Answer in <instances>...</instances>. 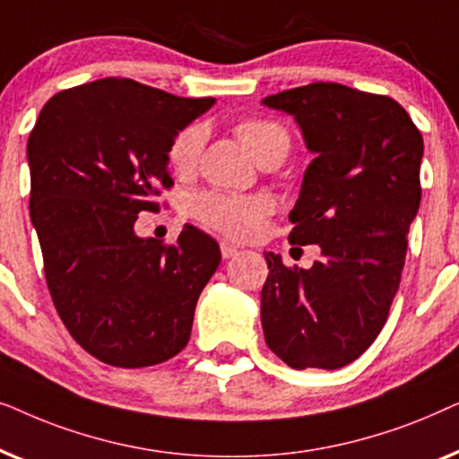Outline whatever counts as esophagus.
<instances>
[{
    "instance_id": "obj_1",
    "label": "esophagus",
    "mask_w": 459,
    "mask_h": 459,
    "mask_svg": "<svg viewBox=\"0 0 459 459\" xmlns=\"http://www.w3.org/2000/svg\"><path fill=\"white\" fill-rule=\"evenodd\" d=\"M221 255H223V259H231V256L238 255V248L230 242H221Z\"/></svg>"
}]
</instances>
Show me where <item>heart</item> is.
I'll list each match as a JSON object with an SVG mask.
<instances>
[{
  "label": "heart",
  "instance_id": "b5f03b06",
  "mask_svg": "<svg viewBox=\"0 0 459 459\" xmlns=\"http://www.w3.org/2000/svg\"><path fill=\"white\" fill-rule=\"evenodd\" d=\"M236 135L248 152L261 165L267 162H281L290 150V134L284 125L265 117L244 118L236 125ZM206 143V127L203 123H192L173 137L169 148V162L173 171L179 175H190L196 171L200 154ZM196 217L209 228L221 231L223 236L247 240L263 230V223L272 203L265 196H242V194L206 192L196 198L194 204Z\"/></svg>",
  "mask_w": 459,
  "mask_h": 459
}]
</instances>
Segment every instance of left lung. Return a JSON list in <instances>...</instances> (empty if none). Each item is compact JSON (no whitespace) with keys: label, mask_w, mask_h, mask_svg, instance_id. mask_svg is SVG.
Segmentation results:
<instances>
[{"label":"left lung","mask_w":459,"mask_h":459,"mask_svg":"<svg viewBox=\"0 0 459 459\" xmlns=\"http://www.w3.org/2000/svg\"><path fill=\"white\" fill-rule=\"evenodd\" d=\"M263 104L292 115L316 154L288 238L324 255L299 269L265 253L263 334L294 369L342 368L376 341L399 290L422 198V134L393 98L341 83L294 87Z\"/></svg>","instance_id":"1"}]
</instances>
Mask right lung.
Wrapping results in <instances>:
<instances>
[{
	"label": "right lung",
	"instance_id": "obj_1",
	"mask_svg": "<svg viewBox=\"0 0 459 459\" xmlns=\"http://www.w3.org/2000/svg\"><path fill=\"white\" fill-rule=\"evenodd\" d=\"M212 104L108 77L49 98L29 135L49 294L74 341L108 366H156L190 341L219 244L194 225L175 244L143 240L134 223L173 186V137Z\"/></svg>",
	"mask_w": 459,
	"mask_h": 459
}]
</instances>
